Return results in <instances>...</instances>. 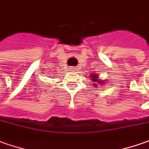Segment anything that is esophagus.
Wrapping results in <instances>:
<instances>
[{
    "instance_id": "34e87169",
    "label": "esophagus",
    "mask_w": 149,
    "mask_h": 149,
    "mask_svg": "<svg viewBox=\"0 0 149 149\" xmlns=\"http://www.w3.org/2000/svg\"><path fill=\"white\" fill-rule=\"evenodd\" d=\"M71 69H72V70H74L75 68H74V67H72V68H71Z\"/></svg>"
}]
</instances>
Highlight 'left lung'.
I'll return each instance as SVG.
<instances>
[{
	"label": "left lung",
	"instance_id": "1",
	"mask_svg": "<svg viewBox=\"0 0 149 149\" xmlns=\"http://www.w3.org/2000/svg\"><path fill=\"white\" fill-rule=\"evenodd\" d=\"M91 78L92 79V81H94V82H98L99 84H100V79H99V75L97 74H94V73H92L91 76ZM95 86H97L96 84H94ZM101 85V84H100Z\"/></svg>",
	"mask_w": 149,
	"mask_h": 149
}]
</instances>
